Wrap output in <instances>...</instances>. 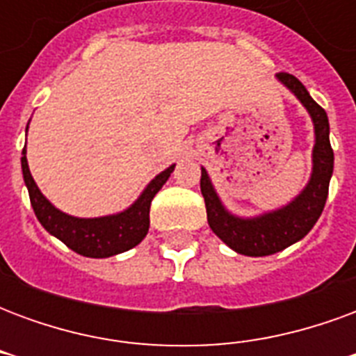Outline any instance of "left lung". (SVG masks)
Returning a JSON list of instances; mask_svg holds the SVG:
<instances>
[{
	"instance_id": "left-lung-1",
	"label": "left lung",
	"mask_w": 356,
	"mask_h": 356,
	"mask_svg": "<svg viewBox=\"0 0 356 356\" xmlns=\"http://www.w3.org/2000/svg\"><path fill=\"white\" fill-rule=\"evenodd\" d=\"M275 78L305 106L313 122V170L303 191L282 208L263 211L254 217H240L225 208L208 171L202 168L200 191L206 202L209 229L236 254L250 257L273 255L303 238L321 217L334 173V150L330 147V124L324 108L313 101L296 76L278 72Z\"/></svg>"
}]
</instances>
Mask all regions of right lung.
Returning <instances> with one entry per match:
<instances>
[{
  "mask_svg": "<svg viewBox=\"0 0 356 356\" xmlns=\"http://www.w3.org/2000/svg\"><path fill=\"white\" fill-rule=\"evenodd\" d=\"M20 163H22L24 185L30 194V204H32L35 217L42 223L43 229L53 234L55 238L60 240L63 244H66L70 250H74L76 254L83 255V257H97V259L124 254L127 250L140 244V240L147 236L148 225H150L148 213H150L152 198L175 170V163H173L168 170L160 171L145 186L139 198L124 211L102 217H74L55 208L43 196L40 186L35 185L30 168H28L26 147L22 148Z\"/></svg>",
  "mask_w": 356,
  "mask_h": 356,
  "instance_id": "obj_1",
  "label": "right lung"
}]
</instances>
